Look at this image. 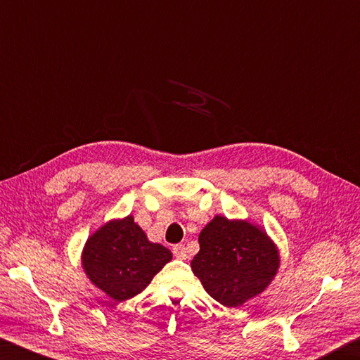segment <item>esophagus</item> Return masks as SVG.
<instances>
[{
    "mask_svg": "<svg viewBox=\"0 0 360 360\" xmlns=\"http://www.w3.org/2000/svg\"><path fill=\"white\" fill-rule=\"evenodd\" d=\"M172 253L174 256L176 257V259H186L188 257V251H186V247L185 245H175V247L172 248Z\"/></svg>",
    "mask_w": 360,
    "mask_h": 360,
    "instance_id": "34e87169",
    "label": "esophagus"
}]
</instances>
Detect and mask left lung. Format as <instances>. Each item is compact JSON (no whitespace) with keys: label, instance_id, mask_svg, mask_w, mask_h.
Here are the masks:
<instances>
[{"label":"left lung","instance_id":"obj_1","mask_svg":"<svg viewBox=\"0 0 360 360\" xmlns=\"http://www.w3.org/2000/svg\"><path fill=\"white\" fill-rule=\"evenodd\" d=\"M193 274L213 299L237 308L259 295L275 278L280 253L266 231L247 219L217 215L200 231Z\"/></svg>","mask_w":360,"mask_h":360}]
</instances>
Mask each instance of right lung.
Here are the masks:
<instances>
[{
	"instance_id": "obj_1",
	"label": "right lung",
	"mask_w": 360,
	"mask_h": 360,
	"mask_svg": "<svg viewBox=\"0 0 360 360\" xmlns=\"http://www.w3.org/2000/svg\"><path fill=\"white\" fill-rule=\"evenodd\" d=\"M170 259L172 253L151 243L132 215L101 226L82 251L88 278L117 302L142 292Z\"/></svg>"
}]
</instances>
